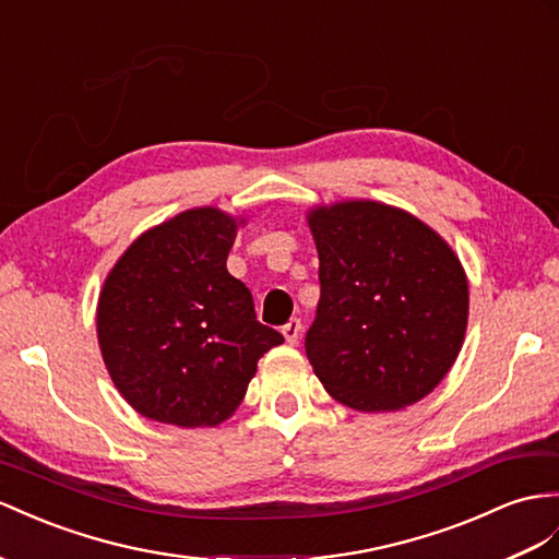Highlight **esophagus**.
Returning a JSON list of instances; mask_svg holds the SVG:
<instances>
[{
  "instance_id": "obj_1",
  "label": "esophagus",
  "mask_w": 559,
  "mask_h": 559,
  "mask_svg": "<svg viewBox=\"0 0 559 559\" xmlns=\"http://www.w3.org/2000/svg\"><path fill=\"white\" fill-rule=\"evenodd\" d=\"M299 335H302V321H299V319H290L288 323L283 325V337H285V342H288V345H297Z\"/></svg>"
}]
</instances>
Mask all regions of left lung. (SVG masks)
<instances>
[{"instance_id":"obj_1","label":"left lung","mask_w":559,"mask_h":559,"mask_svg":"<svg viewBox=\"0 0 559 559\" xmlns=\"http://www.w3.org/2000/svg\"><path fill=\"white\" fill-rule=\"evenodd\" d=\"M321 299L305 337L325 392L364 413L420 402L449 373L467 328V276L413 214L345 200L313 207Z\"/></svg>"}]
</instances>
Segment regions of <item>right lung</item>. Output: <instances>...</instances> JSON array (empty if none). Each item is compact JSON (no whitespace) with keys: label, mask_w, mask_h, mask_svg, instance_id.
Returning a JSON list of instances; mask_svg holds the SVG:
<instances>
[{"label":"right lung","mask_w":559,"mask_h":559,"mask_svg":"<svg viewBox=\"0 0 559 559\" xmlns=\"http://www.w3.org/2000/svg\"><path fill=\"white\" fill-rule=\"evenodd\" d=\"M242 219L186 210L141 234L98 295L104 364L143 418L214 427L234 416L257 361L283 342L257 321L252 295L226 271Z\"/></svg>","instance_id":"obj_1"}]
</instances>
